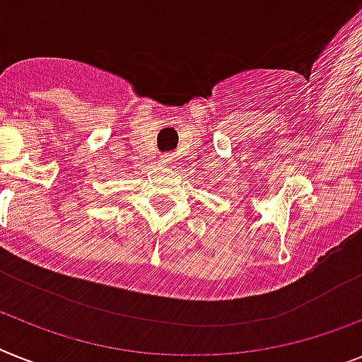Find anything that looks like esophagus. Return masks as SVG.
Segmentation results:
<instances>
[{
	"mask_svg": "<svg viewBox=\"0 0 362 362\" xmlns=\"http://www.w3.org/2000/svg\"><path fill=\"white\" fill-rule=\"evenodd\" d=\"M160 163L163 164H166V166H168V164H174L175 163V157L172 153H164L163 157H160Z\"/></svg>",
	"mask_w": 362,
	"mask_h": 362,
	"instance_id": "34e87169",
	"label": "esophagus"
}]
</instances>
